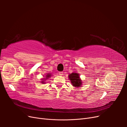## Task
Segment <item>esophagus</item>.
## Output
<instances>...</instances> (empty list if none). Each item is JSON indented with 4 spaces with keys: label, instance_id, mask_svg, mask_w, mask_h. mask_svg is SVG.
Segmentation results:
<instances>
[{
    "label": "esophagus",
    "instance_id": "1",
    "mask_svg": "<svg viewBox=\"0 0 127 127\" xmlns=\"http://www.w3.org/2000/svg\"><path fill=\"white\" fill-rule=\"evenodd\" d=\"M64 74V72L63 71H60V72H59V75H60V76H63Z\"/></svg>",
    "mask_w": 127,
    "mask_h": 127
}]
</instances>
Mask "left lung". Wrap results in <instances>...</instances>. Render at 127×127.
<instances>
[{"label": "left lung", "instance_id": "left-lung-1", "mask_svg": "<svg viewBox=\"0 0 127 127\" xmlns=\"http://www.w3.org/2000/svg\"><path fill=\"white\" fill-rule=\"evenodd\" d=\"M68 78L70 81L72 85L74 87H79L82 85V80L80 79L79 74L77 72H72L69 74Z\"/></svg>", "mask_w": 127, "mask_h": 127}]
</instances>
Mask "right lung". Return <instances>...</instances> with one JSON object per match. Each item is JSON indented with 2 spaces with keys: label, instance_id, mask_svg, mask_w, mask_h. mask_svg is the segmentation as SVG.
<instances>
[{
  "label": "right lung",
  "instance_id": "add662e5",
  "mask_svg": "<svg viewBox=\"0 0 127 127\" xmlns=\"http://www.w3.org/2000/svg\"><path fill=\"white\" fill-rule=\"evenodd\" d=\"M51 76V73H48V74H47V75H45V76H43V78H42L41 79V83L42 84L45 83V80L48 79H49V78H50Z\"/></svg>",
  "mask_w": 127,
  "mask_h": 127
}]
</instances>
